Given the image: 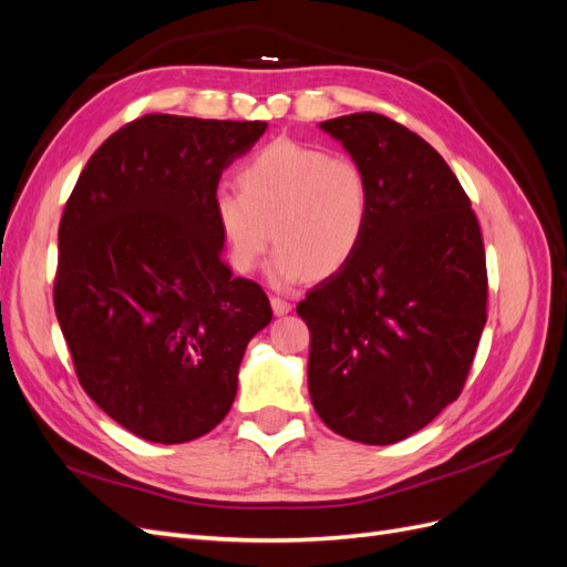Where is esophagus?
<instances>
[{"mask_svg":"<svg viewBox=\"0 0 567 567\" xmlns=\"http://www.w3.org/2000/svg\"><path fill=\"white\" fill-rule=\"evenodd\" d=\"M269 302H271L274 315H279V317H281V315H288L290 310H293V305H290V302L284 300V298H279V296H274Z\"/></svg>","mask_w":567,"mask_h":567,"instance_id":"esophagus-1","label":"esophagus"}]
</instances>
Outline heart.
<instances>
[{
  "label": "heart",
  "instance_id": "1",
  "mask_svg": "<svg viewBox=\"0 0 567 567\" xmlns=\"http://www.w3.org/2000/svg\"><path fill=\"white\" fill-rule=\"evenodd\" d=\"M238 188H219L213 215L229 265L248 274L271 244V281L290 286L346 269L362 248L373 186L367 167L329 148L279 140L238 169Z\"/></svg>",
  "mask_w": 567,
  "mask_h": 567
}]
</instances>
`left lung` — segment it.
Returning <instances> with one entry per match:
<instances>
[{
    "label": "left lung",
    "instance_id": "left-lung-1",
    "mask_svg": "<svg viewBox=\"0 0 567 567\" xmlns=\"http://www.w3.org/2000/svg\"><path fill=\"white\" fill-rule=\"evenodd\" d=\"M321 127L367 167L369 231L354 260L307 290V385L338 435L392 444L419 433L466 385L487 321L485 244L452 167L379 113Z\"/></svg>",
    "mask_w": 567,
    "mask_h": 567
}]
</instances>
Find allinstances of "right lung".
<instances>
[{
  "label": "right lung",
  "instance_id": "right-lung-1",
  "mask_svg": "<svg viewBox=\"0 0 567 567\" xmlns=\"http://www.w3.org/2000/svg\"><path fill=\"white\" fill-rule=\"evenodd\" d=\"M265 120L148 113L84 165L59 225L54 307L84 392L136 437L196 440L229 414L260 284L221 260L213 198Z\"/></svg>",
  "mask_w": 567,
  "mask_h": 567
}]
</instances>
